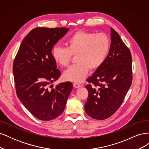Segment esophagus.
Segmentation results:
<instances>
[{
  "label": "esophagus",
  "instance_id": "obj_1",
  "mask_svg": "<svg viewBox=\"0 0 149 149\" xmlns=\"http://www.w3.org/2000/svg\"><path fill=\"white\" fill-rule=\"evenodd\" d=\"M73 86L76 88H79L81 87V84H79L77 83H73Z\"/></svg>",
  "mask_w": 149,
  "mask_h": 149
}]
</instances>
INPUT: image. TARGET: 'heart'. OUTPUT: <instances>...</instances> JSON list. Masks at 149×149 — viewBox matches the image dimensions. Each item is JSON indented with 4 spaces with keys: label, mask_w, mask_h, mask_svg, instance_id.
<instances>
[{
    "label": "heart",
    "mask_w": 149,
    "mask_h": 149,
    "mask_svg": "<svg viewBox=\"0 0 149 149\" xmlns=\"http://www.w3.org/2000/svg\"><path fill=\"white\" fill-rule=\"evenodd\" d=\"M67 48L54 46L52 50L53 60L62 67L69 65L76 56L77 63L71 66L63 73L67 81L80 83L87 75L89 69L95 70L104 61L110 48V40L105 33L78 31L66 42Z\"/></svg>",
    "instance_id": "1"
}]
</instances>
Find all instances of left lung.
Masks as SVG:
<instances>
[{
    "label": "left lung",
    "instance_id": "1",
    "mask_svg": "<svg viewBox=\"0 0 149 149\" xmlns=\"http://www.w3.org/2000/svg\"><path fill=\"white\" fill-rule=\"evenodd\" d=\"M111 43L102 65L87 79L88 97L85 112L92 118L104 120L117 111L132 84V56L119 35L111 28ZM98 88H96V86Z\"/></svg>",
    "mask_w": 149,
    "mask_h": 149
}]
</instances>
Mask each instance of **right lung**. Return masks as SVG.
<instances>
[{"label":"right lung","instance_id":"right-lung-1","mask_svg":"<svg viewBox=\"0 0 149 149\" xmlns=\"http://www.w3.org/2000/svg\"><path fill=\"white\" fill-rule=\"evenodd\" d=\"M69 29L37 27L24 38L13 64L16 93L23 105L42 120L56 118L63 112L73 89L67 81L50 84L61 75L52 50ZM50 86L51 89L48 88Z\"/></svg>","mask_w":149,"mask_h":149}]
</instances>
